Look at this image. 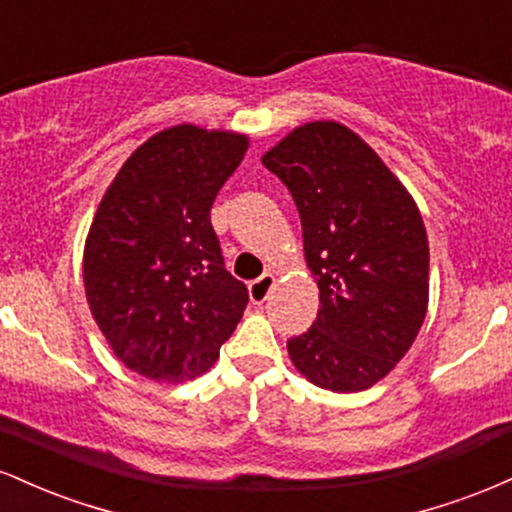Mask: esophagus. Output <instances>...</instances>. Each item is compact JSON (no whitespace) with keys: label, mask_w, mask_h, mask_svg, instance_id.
Listing matches in <instances>:
<instances>
[{"label":"esophagus","mask_w":512,"mask_h":512,"mask_svg":"<svg viewBox=\"0 0 512 512\" xmlns=\"http://www.w3.org/2000/svg\"><path fill=\"white\" fill-rule=\"evenodd\" d=\"M274 274L272 272H267V274H262L260 279H255L250 284V298H252V303H264L267 301V296H269V291L274 289Z\"/></svg>","instance_id":"esophagus-1"}]
</instances>
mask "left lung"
<instances>
[{
  "label": "left lung",
  "mask_w": 512,
  "mask_h": 512,
  "mask_svg": "<svg viewBox=\"0 0 512 512\" xmlns=\"http://www.w3.org/2000/svg\"><path fill=\"white\" fill-rule=\"evenodd\" d=\"M262 163L289 187L305 264L320 289L317 320L286 344L305 380L361 392L414 344L428 310V238L407 187L342 122L293 127Z\"/></svg>",
  "instance_id": "obj_1"
}]
</instances>
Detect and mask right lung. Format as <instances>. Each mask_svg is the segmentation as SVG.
Masks as SVG:
<instances>
[{
	"label": "right lung",
	"instance_id": "obj_1",
	"mask_svg": "<svg viewBox=\"0 0 512 512\" xmlns=\"http://www.w3.org/2000/svg\"><path fill=\"white\" fill-rule=\"evenodd\" d=\"M248 134L190 122L134 149L105 190L84 245V289L113 354L156 383L207 373L248 305L223 267L209 211Z\"/></svg>",
	"mask_w": 512,
	"mask_h": 512
}]
</instances>
